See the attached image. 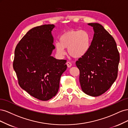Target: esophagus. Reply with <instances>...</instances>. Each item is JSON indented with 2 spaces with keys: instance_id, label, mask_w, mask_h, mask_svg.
Here are the masks:
<instances>
[{
  "instance_id": "1",
  "label": "esophagus",
  "mask_w": 128,
  "mask_h": 128,
  "mask_svg": "<svg viewBox=\"0 0 128 128\" xmlns=\"http://www.w3.org/2000/svg\"><path fill=\"white\" fill-rule=\"evenodd\" d=\"M66 64H67V67H68V68H70V67H72V63L70 62H69V61L67 62H66Z\"/></svg>"
}]
</instances>
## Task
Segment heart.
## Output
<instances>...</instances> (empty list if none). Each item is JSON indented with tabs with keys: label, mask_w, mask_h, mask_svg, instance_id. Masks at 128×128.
Returning <instances> with one entry per match:
<instances>
[{
	"label": "heart",
	"mask_w": 128,
	"mask_h": 128,
	"mask_svg": "<svg viewBox=\"0 0 128 128\" xmlns=\"http://www.w3.org/2000/svg\"><path fill=\"white\" fill-rule=\"evenodd\" d=\"M60 41L56 43V52L61 56L65 54V48L72 57L80 58L86 55L90 47L91 37L84 30H70L64 33Z\"/></svg>",
	"instance_id": "b5f03b06"
}]
</instances>
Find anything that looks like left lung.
Listing matches in <instances>:
<instances>
[{
  "mask_svg": "<svg viewBox=\"0 0 128 128\" xmlns=\"http://www.w3.org/2000/svg\"><path fill=\"white\" fill-rule=\"evenodd\" d=\"M94 35L86 55L76 62L80 70V83L88 95L97 96L110 88L118 76L120 54L116 43L104 26L90 23Z\"/></svg>",
  "mask_w": 128,
  "mask_h": 128,
  "instance_id": "obj_1",
  "label": "left lung"
}]
</instances>
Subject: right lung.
Masks as SVG:
<instances>
[{
  "mask_svg": "<svg viewBox=\"0 0 128 128\" xmlns=\"http://www.w3.org/2000/svg\"><path fill=\"white\" fill-rule=\"evenodd\" d=\"M53 24H44L30 29L16 46L13 68L19 86L36 99L46 101L54 96L60 77L67 68L66 60L51 56Z\"/></svg>",
  "mask_w": 128,
  "mask_h": 128,
  "instance_id": "1",
  "label": "right lung"
}]
</instances>
